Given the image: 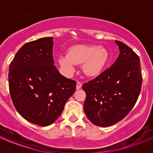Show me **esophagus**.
<instances>
[{
  "instance_id": "1",
  "label": "esophagus",
  "mask_w": 153,
  "mask_h": 153,
  "mask_svg": "<svg viewBox=\"0 0 153 153\" xmlns=\"http://www.w3.org/2000/svg\"><path fill=\"white\" fill-rule=\"evenodd\" d=\"M76 90H79V89H80L81 87H82V83H81V82H79V81H78L77 83H76Z\"/></svg>"
}]
</instances>
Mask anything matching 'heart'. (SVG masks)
Wrapping results in <instances>:
<instances>
[{
    "instance_id": "1",
    "label": "heart",
    "mask_w": 153,
    "mask_h": 153,
    "mask_svg": "<svg viewBox=\"0 0 153 153\" xmlns=\"http://www.w3.org/2000/svg\"><path fill=\"white\" fill-rule=\"evenodd\" d=\"M109 58L104 47L97 45H76L70 48L68 55L60 56L59 63L65 73L71 75L75 71L76 64H83L86 75L94 76L100 74Z\"/></svg>"
}]
</instances>
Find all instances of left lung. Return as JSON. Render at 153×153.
Instances as JSON below:
<instances>
[{
	"label": "left lung",
	"mask_w": 153,
	"mask_h": 153,
	"mask_svg": "<svg viewBox=\"0 0 153 153\" xmlns=\"http://www.w3.org/2000/svg\"><path fill=\"white\" fill-rule=\"evenodd\" d=\"M120 55L109 68L83 85L86 94L84 113L93 124L106 127L120 122L135 106L141 91L140 57L116 40Z\"/></svg>",
	"instance_id": "1"
}]
</instances>
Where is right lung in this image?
<instances>
[{
    "mask_svg": "<svg viewBox=\"0 0 153 153\" xmlns=\"http://www.w3.org/2000/svg\"><path fill=\"white\" fill-rule=\"evenodd\" d=\"M53 37L28 42L9 66L10 97L28 122L47 126L60 117L76 83L59 73L53 58Z\"/></svg>",
    "mask_w": 153,
    "mask_h": 153,
    "instance_id": "add662e5",
    "label": "right lung"
}]
</instances>
